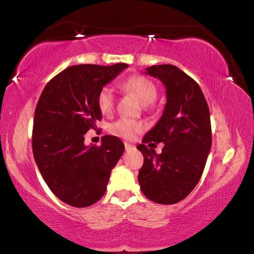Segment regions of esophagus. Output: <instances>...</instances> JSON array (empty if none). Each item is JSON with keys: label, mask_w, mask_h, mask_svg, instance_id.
Listing matches in <instances>:
<instances>
[{"label": "esophagus", "mask_w": 254, "mask_h": 254, "mask_svg": "<svg viewBox=\"0 0 254 254\" xmlns=\"http://www.w3.org/2000/svg\"><path fill=\"white\" fill-rule=\"evenodd\" d=\"M124 145H126V150H127V151H128V150H131V149L134 148V145H132L131 143H127V142L124 143Z\"/></svg>", "instance_id": "1"}]
</instances>
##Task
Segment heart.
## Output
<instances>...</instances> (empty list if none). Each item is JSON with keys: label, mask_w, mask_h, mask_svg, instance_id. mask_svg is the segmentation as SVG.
Instances as JSON below:
<instances>
[{"label": "heart", "mask_w": 254, "mask_h": 254, "mask_svg": "<svg viewBox=\"0 0 254 254\" xmlns=\"http://www.w3.org/2000/svg\"><path fill=\"white\" fill-rule=\"evenodd\" d=\"M123 88L131 92L139 98L144 105L151 104L156 101L158 91L151 80L142 76H131L123 84ZM96 103L103 114H109L114 109L115 97L114 91L111 86H104L97 93ZM142 124L131 119L122 118L117 122L111 124L110 132L112 134L123 137V139H133L137 133L142 131Z\"/></svg>", "instance_id": "1"}]
</instances>
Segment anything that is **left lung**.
Listing matches in <instances>:
<instances>
[{"instance_id":"1","label":"left lung","mask_w":254,"mask_h":254,"mask_svg":"<svg viewBox=\"0 0 254 254\" xmlns=\"http://www.w3.org/2000/svg\"><path fill=\"white\" fill-rule=\"evenodd\" d=\"M145 72L166 86L167 104L136 147L144 158L137 180L150 200L171 205L186 198L203 175L212 147L209 109L199 85L178 67L154 65ZM151 142L165 143L160 155L145 145Z\"/></svg>"}]
</instances>
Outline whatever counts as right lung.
<instances>
[{"instance_id":"add662e5","label":"right lung","mask_w":254,"mask_h":254,"mask_svg":"<svg viewBox=\"0 0 254 254\" xmlns=\"http://www.w3.org/2000/svg\"><path fill=\"white\" fill-rule=\"evenodd\" d=\"M127 67L70 66L49 80L37 103L34 160L50 190L74 207H87L102 198L111 171L124 152L118 136L104 135L100 147H86L84 135L96 130L102 120L97 93Z\"/></svg>"}]
</instances>
